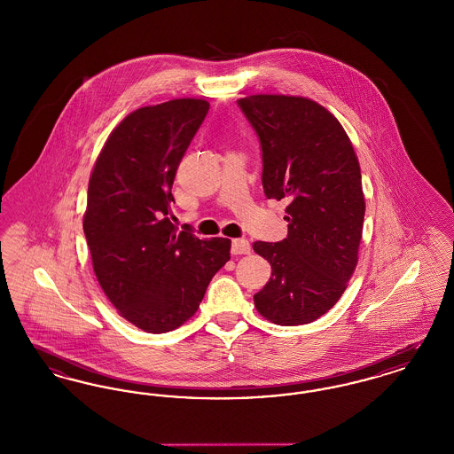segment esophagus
<instances>
[{"label": "esophagus", "mask_w": 454, "mask_h": 454, "mask_svg": "<svg viewBox=\"0 0 454 454\" xmlns=\"http://www.w3.org/2000/svg\"><path fill=\"white\" fill-rule=\"evenodd\" d=\"M231 254L233 255H247L250 254V243L243 238H237L231 241Z\"/></svg>", "instance_id": "esophagus-1"}]
</instances>
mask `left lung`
<instances>
[{"label": "left lung", "mask_w": 454, "mask_h": 454, "mask_svg": "<svg viewBox=\"0 0 454 454\" xmlns=\"http://www.w3.org/2000/svg\"><path fill=\"white\" fill-rule=\"evenodd\" d=\"M238 106L259 136L263 192L289 200L287 237L254 243L272 267L254 301L272 324H311L357 265L366 211L357 156L340 122L309 98L250 95Z\"/></svg>", "instance_id": "1"}]
</instances>
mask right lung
Segmentation results:
<instances>
[{"instance_id": "obj_1", "label": "right lung", "mask_w": 454, "mask_h": 454, "mask_svg": "<svg viewBox=\"0 0 454 454\" xmlns=\"http://www.w3.org/2000/svg\"><path fill=\"white\" fill-rule=\"evenodd\" d=\"M207 110L176 98L130 112L90 176L83 231L95 276L119 315L150 333L185 324L230 260L228 238L199 239L170 221L175 173Z\"/></svg>"}]
</instances>
